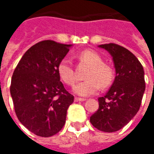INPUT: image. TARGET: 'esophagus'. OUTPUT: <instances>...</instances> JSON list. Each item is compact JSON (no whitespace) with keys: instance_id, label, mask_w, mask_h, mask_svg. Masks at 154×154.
<instances>
[{"instance_id":"obj_1","label":"esophagus","mask_w":154,"mask_h":154,"mask_svg":"<svg viewBox=\"0 0 154 154\" xmlns=\"http://www.w3.org/2000/svg\"><path fill=\"white\" fill-rule=\"evenodd\" d=\"M74 101L75 102H84V101H86V99L85 98H80V97H75Z\"/></svg>"}]
</instances>
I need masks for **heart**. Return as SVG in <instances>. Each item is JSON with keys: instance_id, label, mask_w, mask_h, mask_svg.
<instances>
[{"instance_id": "b5f03b06", "label": "heart", "mask_w": 154, "mask_h": 154, "mask_svg": "<svg viewBox=\"0 0 154 154\" xmlns=\"http://www.w3.org/2000/svg\"><path fill=\"white\" fill-rule=\"evenodd\" d=\"M81 59L92 68L87 77L89 80L78 82L73 87L75 94L82 97L94 95L101 89L102 85L107 87L110 84L113 77L112 71L109 66L104 65L103 58L97 52L90 50L83 51L81 54ZM57 72L60 78L66 84L71 86L76 82V75L72 62L67 57L60 62Z\"/></svg>"}]
</instances>
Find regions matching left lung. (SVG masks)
<instances>
[{"label": "left lung", "instance_id": "obj_1", "mask_svg": "<svg viewBox=\"0 0 154 154\" xmlns=\"http://www.w3.org/2000/svg\"><path fill=\"white\" fill-rule=\"evenodd\" d=\"M112 57L116 77L109 91L98 98V110L90 118L93 127L105 133L122 128L139 110L145 92L144 71L138 59L119 45L103 44Z\"/></svg>", "mask_w": 154, "mask_h": 154}]
</instances>
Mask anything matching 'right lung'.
<instances>
[{"instance_id": "1", "label": "right lung", "mask_w": 154, "mask_h": 154, "mask_svg": "<svg viewBox=\"0 0 154 154\" xmlns=\"http://www.w3.org/2000/svg\"><path fill=\"white\" fill-rule=\"evenodd\" d=\"M72 47L50 40L35 44L22 56L11 77L10 92L17 118L40 137H51L62 129L73 103L57 72Z\"/></svg>"}]
</instances>
